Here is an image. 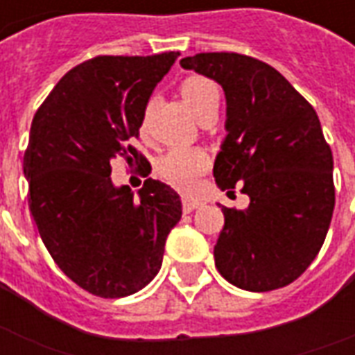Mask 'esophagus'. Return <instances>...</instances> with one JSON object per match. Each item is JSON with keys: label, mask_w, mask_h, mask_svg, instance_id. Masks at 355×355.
Returning a JSON list of instances; mask_svg holds the SVG:
<instances>
[{"label": "esophagus", "mask_w": 355, "mask_h": 355, "mask_svg": "<svg viewBox=\"0 0 355 355\" xmlns=\"http://www.w3.org/2000/svg\"><path fill=\"white\" fill-rule=\"evenodd\" d=\"M201 203L198 200H192V198H182V209H184V213H192L193 209L200 207Z\"/></svg>", "instance_id": "34e87169"}]
</instances>
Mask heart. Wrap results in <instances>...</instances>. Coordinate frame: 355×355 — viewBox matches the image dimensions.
Returning <instances> with one entry per match:
<instances>
[{"label":"heart","mask_w":355,"mask_h":355,"mask_svg":"<svg viewBox=\"0 0 355 355\" xmlns=\"http://www.w3.org/2000/svg\"><path fill=\"white\" fill-rule=\"evenodd\" d=\"M178 93L201 121L216 116L218 106H220V87L215 80L201 73L186 76L184 80L178 83ZM152 110H154V98L146 101L142 108V117H140L142 131H146ZM209 167H211V157L203 148H175L159 159L157 173L171 186L190 193L200 186L201 177L207 173Z\"/></svg>","instance_id":"1"}]
</instances>
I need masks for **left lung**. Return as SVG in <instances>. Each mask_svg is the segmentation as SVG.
Here are the masks:
<instances>
[{
    "instance_id": "1",
    "label": "left lung",
    "mask_w": 355,
    "mask_h": 355,
    "mask_svg": "<svg viewBox=\"0 0 355 355\" xmlns=\"http://www.w3.org/2000/svg\"><path fill=\"white\" fill-rule=\"evenodd\" d=\"M186 70L220 83L228 104L226 140L215 159L216 184H241L245 211L223 207L215 266L239 289L285 287L304 270L327 236L333 209V152L320 117L289 81L259 58L200 53Z\"/></svg>"
}]
</instances>
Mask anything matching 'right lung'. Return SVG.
<instances>
[{
	"mask_svg": "<svg viewBox=\"0 0 355 355\" xmlns=\"http://www.w3.org/2000/svg\"><path fill=\"white\" fill-rule=\"evenodd\" d=\"M178 55L89 58L58 81L32 119L24 152L30 213L57 266L94 297L146 287L182 215L171 186L146 178L135 200L110 177L116 157L146 163L132 146L142 108Z\"/></svg>",
	"mask_w": 355,
	"mask_h": 355,
	"instance_id": "right-lung-1",
	"label": "right lung"
}]
</instances>
